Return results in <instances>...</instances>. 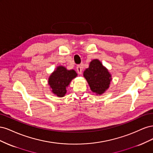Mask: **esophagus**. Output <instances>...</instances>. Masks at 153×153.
<instances>
[{"label": "esophagus", "instance_id": "34e87169", "mask_svg": "<svg viewBox=\"0 0 153 153\" xmlns=\"http://www.w3.org/2000/svg\"><path fill=\"white\" fill-rule=\"evenodd\" d=\"M82 69H83V68L80 65L77 66V67H76V71H77V73L79 74V75H81V74H82Z\"/></svg>", "mask_w": 153, "mask_h": 153}]
</instances>
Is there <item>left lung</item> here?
Returning a JSON list of instances; mask_svg holds the SVG:
<instances>
[{
  "mask_svg": "<svg viewBox=\"0 0 153 153\" xmlns=\"http://www.w3.org/2000/svg\"><path fill=\"white\" fill-rule=\"evenodd\" d=\"M84 76L91 90L96 95H101L107 90L112 81V75L108 69L98 59H93L89 68L84 71Z\"/></svg>",
  "mask_w": 153,
  "mask_h": 153,
  "instance_id": "left-lung-1",
  "label": "left lung"
}]
</instances>
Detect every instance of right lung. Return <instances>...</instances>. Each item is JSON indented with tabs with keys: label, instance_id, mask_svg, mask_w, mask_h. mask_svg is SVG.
Wrapping results in <instances>:
<instances>
[{
	"label": "right lung",
	"instance_id": "add662e5",
	"mask_svg": "<svg viewBox=\"0 0 153 153\" xmlns=\"http://www.w3.org/2000/svg\"><path fill=\"white\" fill-rule=\"evenodd\" d=\"M77 75L73 69L69 70L63 66H58L48 78V83L51 91L59 98H62L67 92L66 88Z\"/></svg>",
	"mask_w": 153,
	"mask_h": 153
}]
</instances>
